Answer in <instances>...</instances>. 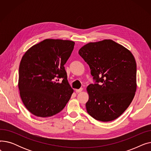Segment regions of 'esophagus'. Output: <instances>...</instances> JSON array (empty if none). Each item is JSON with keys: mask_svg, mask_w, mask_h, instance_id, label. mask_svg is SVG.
I'll return each instance as SVG.
<instances>
[{"mask_svg": "<svg viewBox=\"0 0 151 151\" xmlns=\"http://www.w3.org/2000/svg\"><path fill=\"white\" fill-rule=\"evenodd\" d=\"M82 91H83V88H80V89H76L75 90L76 93H80V92H82Z\"/></svg>", "mask_w": 151, "mask_h": 151, "instance_id": "esophagus-1", "label": "esophagus"}]
</instances>
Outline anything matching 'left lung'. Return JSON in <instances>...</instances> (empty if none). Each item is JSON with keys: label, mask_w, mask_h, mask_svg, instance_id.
I'll list each match as a JSON object with an SVG mask.
<instances>
[{"label": "left lung", "mask_w": 151, "mask_h": 151, "mask_svg": "<svg viewBox=\"0 0 151 151\" xmlns=\"http://www.w3.org/2000/svg\"><path fill=\"white\" fill-rule=\"evenodd\" d=\"M94 84L87 88V112L95 119L113 121L132 101L137 89V63L132 52L111 40L89 43L79 50Z\"/></svg>", "instance_id": "8db88e82"}]
</instances>
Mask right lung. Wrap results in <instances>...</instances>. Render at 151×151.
I'll use <instances>...</instances> for the list:
<instances>
[{
    "label": "right lung",
    "mask_w": 151,
    "mask_h": 151,
    "mask_svg": "<svg viewBox=\"0 0 151 151\" xmlns=\"http://www.w3.org/2000/svg\"><path fill=\"white\" fill-rule=\"evenodd\" d=\"M75 42L46 39L32 46L23 55L19 68L18 88L24 105L35 116L50 117L59 113L73 90L64 65ZM62 78V83H59Z\"/></svg>",
    "instance_id": "1"
}]
</instances>
